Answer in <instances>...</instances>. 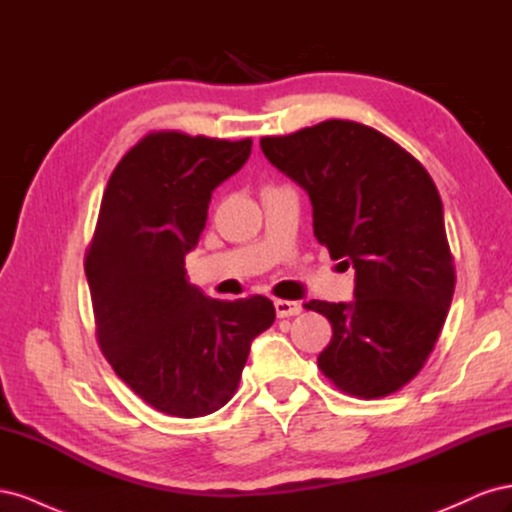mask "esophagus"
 <instances>
[{"instance_id":"obj_1","label":"esophagus","mask_w":512,"mask_h":512,"mask_svg":"<svg viewBox=\"0 0 512 512\" xmlns=\"http://www.w3.org/2000/svg\"><path fill=\"white\" fill-rule=\"evenodd\" d=\"M273 305H275L277 318H290V316H299V314L303 312L301 303H297V301H282V299H277Z\"/></svg>"}]
</instances>
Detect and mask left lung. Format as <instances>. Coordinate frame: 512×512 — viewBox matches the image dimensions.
<instances>
[{
	"label": "left lung",
	"mask_w": 512,
	"mask_h": 512,
	"mask_svg": "<svg viewBox=\"0 0 512 512\" xmlns=\"http://www.w3.org/2000/svg\"><path fill=\"white\" fill-rule=\"evenodd\" d=\"M265 158L307 192L314 235L354 269V299L309 301L333 337L318 367L344 393L399 391L425 365L455 290L436 183L406 149L356 121L260 138Z\"/></svg>",
	"instance_id": "left-lung-1"
}]
</instances>
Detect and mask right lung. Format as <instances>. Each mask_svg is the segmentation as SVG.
Segmentation results:
<instances>
[{
    "label": "right lung",
    "mask_w": 512,
    "mask_h": 512,
    "mask_svg": "<svg viewBox=\"0 0 512 512\" xmlns=\"http://www.w3.org/2000/svg\"><path fill=\"white\" fill-rule=\"evenodd\" d=\"M250 153L252 138L151 132L121 158L102 196L85 256L98 342L115 374L170 416L228 404L254 337L275 320L267 297L211 299L185 271L211 192Z\"/></svg>",
    "instance_id": "right-lung-1"
}]
</instances>
